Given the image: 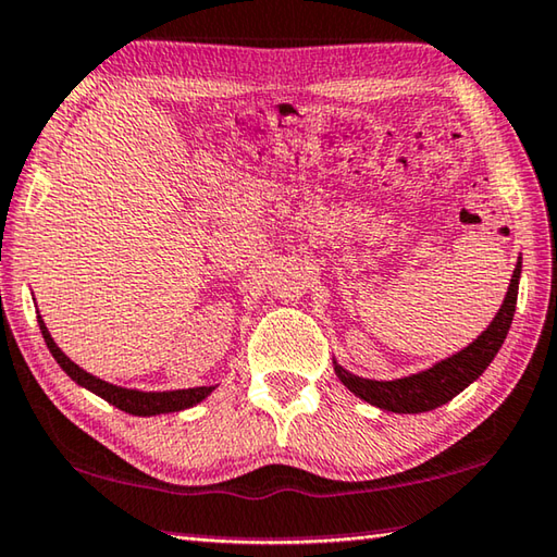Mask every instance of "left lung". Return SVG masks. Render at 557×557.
<instances>
[{
	"label": "left lung",
	"instance_id": "8db88e82",
	"mask_svg": "<svg viewBox=\"0 0 557 557\" xmlns=\"http://www.w3.org/2000/svg\"><path fill=\"white\" fill-rule=\"evenodd\" d=\"M521 269L523 261L518 257L516 271L513 276H510V286L506 290V298L504 304H500L496 318L476 341L469 343L467 348L459 350L457 355H451V358L432 364L430 370H422L417 372V375L399 380L358 377L333 360L335 375H338V380L355 397L364 399L368 405L387 409V412L419 414L446 405L449 399L457 397L459 392L467 389L473 380H479L481 372L488 368L491 360H494L496 352L500 350V345H504L508 327L513 323Z\"/></svg>",
	"mask_w": 557,
	"mask_h": 557
}]
</instances>
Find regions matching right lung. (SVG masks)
<instances>
[{"label": "right lung", "mask_w": 557, "mask_h": 557, "mask_svg": "<svg viewBox=\"0 0 557 557\" xmlns=\"http://www.w3.org/2000/svg\"><path fill=\"white\" fill-rule=\"evenodd\" d=\"M39 318V327H41V335L44 341H47V348L51 350L53 360L61 364V370L66 372V375L76 382V385L86 387L94 392V395L103 397L106 403H111L113 407L123 409L127 414H135V417H154V414H168V412H180V409H187V407H195L202 403L207 395H212L214 387H189V389H168V392H143V389H127V387H117L111 385V382L100 380L96 375H90L84 368H78L76 362L71 358L63 355V350L59 348L57 343H53L51 333L47 323Z\"/></svg>", "instance_id": "1"}]
</instances>
